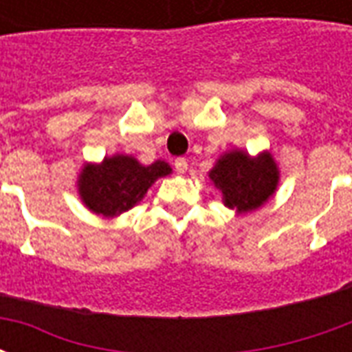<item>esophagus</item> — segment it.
Segmentation results:
<instances>
[{
    "label": "esophagus",
    "instance_id": "34e87169",
    "mask_svg": "<svg viewBox=\"0 0 352 352\" xmlns=\"http://www.w3.org/2000/svg\"><path fill=\"white\" fill-rule=\"evenodd\" d=\"M173 166H175L177 173H184L188 169V162H186V158H177Z\"/></svg>",
    "mask_w": 352,
    "mask_h": 352
}]
</instances>
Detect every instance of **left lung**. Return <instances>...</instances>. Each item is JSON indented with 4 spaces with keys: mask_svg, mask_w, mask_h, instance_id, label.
<instances>
[{
    "mask_svg": "<svg viewBox=\"0 0 352 352\" xmlns=\"http://www.w3.org/2000/svg\"><path fill=\"white\" fill-rule=\"evenodd\" d=\"M209 179L222 192L224 206L237 209L239 213H249L273 196L279 171L272 154L264 153L258 158H251L241 151H234L217 162Z\"/></svg>",
    "mask_w": 352,
    "mask_h": 352,
    "instance_id": "left-lung-1",
    "label": "left lung"
}]
</instances>
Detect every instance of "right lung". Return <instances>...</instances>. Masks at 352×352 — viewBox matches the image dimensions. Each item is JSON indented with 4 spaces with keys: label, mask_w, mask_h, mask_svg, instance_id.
<instances>
[{
    "label": "right lung",
    "mask_w": 352,
    "mask_h": 352,
    "mask_svg": "<svg viewBox=\"0 0 352 352\" xmlns=\"http://www.w3.org/2000/svg\"><path fill=\"white\" fill-rule=\"evenodd\" d=\"M171 173L166 162L141 166L135 158L116 154L100 166H85L79 179V194L85 206L103 217H116L143 199L151 184Z\"/></svg>",
    "instance_id": "right-lung-1"
}]
</instances>
